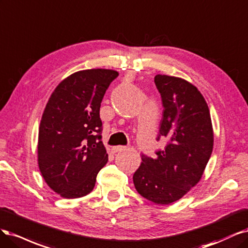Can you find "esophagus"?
<instances>
[{
	"label": "esophagus",
	"mask_w": 248,
	"mask_h": 248,
	"mask_svg": "<svg viewBox=\"0 0 248 248\" xmlns=\"http://www.w3.org/2000/svg\"><path fill=\"white\" fill-rule=\"evenodd\" d=\"M125 149V146H114L111 148V153L112 154H116V153H119V151H123Z\"/></svg>",
	"instance_id": "34e87169"
}]
</instances>
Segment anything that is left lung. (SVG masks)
I'll return each instance as SVG.
<instances>
[{
	"label": "left lung",
	"mask_w": 248,
	"mask_h": 248,
	"mask_svg": "<svg viewBox=\"0 0 248 248\" xmlns=\"http://www.w3.org/2000/svg\"><path fill=\"white\" fill-rule=\"evenodd\" d=\"M155 83L165 108L159 136L168 144L155 158L141 156L133 181L143 198L169 205L201 180L212 154L213 127L208 105L194 84L162 74L155 75Z\"/></svg>",
	"instance_id": "obj_1"
}]
</instances>
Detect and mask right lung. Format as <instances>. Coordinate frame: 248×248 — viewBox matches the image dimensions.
<instances>
[{
	"mask_svg": "<svg viewBox=\"0 0 248 248\" xmlns=\"http://www.w3.org/2000/svg\"><path fill=\"white\" fill-rule=\"evenodd\" d=\"M117 76L110 69L75 72L59 83L46 104L39 126L38 166L47 186L62 198L89 195L108 162L100 107Z\"/></svg>",
	"mask_w": 248,
	"mask_h": 248,
	"instance_id": "obj_1",
	"label": "right lung"
}]
</instances>
